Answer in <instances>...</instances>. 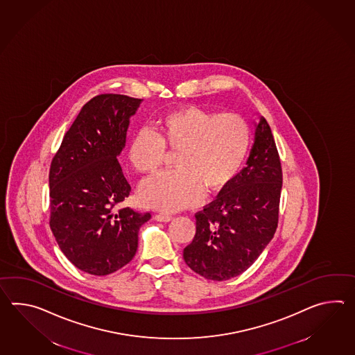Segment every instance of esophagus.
Masks as SVG:
<instances>
[{"label":"esophagus","instance_id":"esophagus-1","mask_svg":"<svg viewBox=\"0 0 355 355\" xmlns=\"http://www.w3.org/2000/svg\"><path fill=\"white\" fill-rule=\"evenodd\" d=\"M155 219L158 221H163V223H168V221L173 220L174 218L168 214H157Z\"/></svg>","mask_w":355,"mask_h":355}]
</instances>
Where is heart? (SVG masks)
Listing matches in <instances>:
<instances>
[{"instance_id": "1", "label": "heart", "mask_w": 355, "mask_h": 355, "mask_svg": "<svg viewBox=\"0 0 355 355\" xmlns=\"http://www.w3.org/2000/svg\"><path fill=\"white\" fill-rule=\"evenodd\" d=\"M251 142V126L238 113L218 114L193 105L166 112L157 121L155 131L142 128L128 146V160L141 174L158 171L166 148L177 151L175 169L144 182L142 202L175 211L197 202L204 189L219 192L243 166Z\"/></svg>"}]
</instances>
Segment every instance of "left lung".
I'll return each mask as SVG.
<instances>
[{"label": "left lung", "mask_w": 355, "mask_h": 355, "mask_svg": "<svg viewBox=\"0 0 355 355\" xmlns=\"http://www.w3.org/2000/svg\"><path fill=\"white\" fill-rule=\"evenodd\" d=\"M282 186L275 140L261 117L247 166L195 215L196 234L183 250L189 268L215 282L245 272L275 234Z\"/></svg>", "instance_id": "left-lung-1"}]
</instances>
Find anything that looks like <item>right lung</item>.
<instances>
[{"label": "right lung", "mask_w": 355, "mask_h": 355, "mask_svg": "<svg viewBox=\"0 0 355 355\" xmlns=\"http://www.w3.org/2000/svg\"><path fill=\"white\" fill-rule=\"evenodd\" d=\"M141 102L121 94L90 99L51 163L49 227L72 265L92 275H110L132 260L139 229L151 218L117 209L131 192L119 155Z\"/></svg>", "instance_id": "1"}]
</instances>
